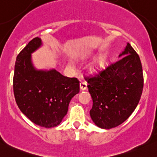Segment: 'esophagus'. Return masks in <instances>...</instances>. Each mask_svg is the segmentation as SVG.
<instances>
[{"mask_svg":"<svg viewBox=\"0 0 157 157\" xmlns=\"http://www.w3.org/2000/svg\"><path fill=\"white\" fill-rule=\"evenodd\" d=\"M87 82H80V88L82 90H84L87 89Z\"/></svg>","mask_w":157,"mask_h":157,"instance_id":"1","label":"esophagus"}]
</instances>
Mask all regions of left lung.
<instances>
[{
	"label": "left lung",
	"instance_id": "left-lung-1",
	"mask_svg": "<svg viewBox=\"0 0 157 157\" xmlns=\"http://www.w3.org/2000/svg\"><path fill=\"white\" fill-rule=\"evenodd\" d=\"M98 73L85 76L93 98L90 114L93 122L103 129L119 126L138 105L144 78L140 56L129 43L119 56Z\"/></svg>",
	"mask_w": 157,
	"mask_h": 157
}]
</instances>
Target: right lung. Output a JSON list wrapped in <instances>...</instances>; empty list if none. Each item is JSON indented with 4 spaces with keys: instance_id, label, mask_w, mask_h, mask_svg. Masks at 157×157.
<instances>
[{
    "instance_id": "right-lung-1",
    "label": "right lung",
    "mask_w": 157,
    "mask_h": 157,
    "mask_svg": "<svg viewBox=\"0 0 157 157\" xmlns=\"http://www.w3.org/2000/svg\"><path fill=\"white\" fill-rule=\"evenodd\" d=\"M41 45L33 38L17 56L13 76L15 101L23 113L33 123L50 128L61 123L70 100L79 93V81L64 76L55 70H36L31 53Z\"/></svg>"
}]
</instances>
